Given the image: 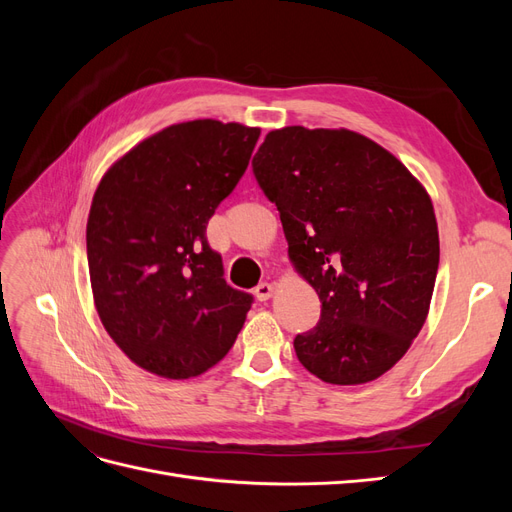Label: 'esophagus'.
<instances>
[{"instance_id":"1","label":"esophagus","mask_w":512,"mask_h":512,"mask_svg":"<svg viewBox=\"0 0 512 512\" xmlns=\"http://www.w3.org/2000/svg\"><path fill=\"white\" fill-rule=\"evenodd\" d=\"M256 297H258V301H269L271 297H273V292H275V286L273 284H269V282H262V284H258L256 286Z\"/></svg>"}]
</instances>
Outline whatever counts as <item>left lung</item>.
I'll use <instances>...</instances> for the list:
<instances>
[{"instance_id":"1","label":"left lung","mask_w":512,"mask_h":512,"mask_svg":"<svg viewBox=\"0 0 512 512\" xmlns=\"http://www.w3.org/2000/svg\"><path fill=\"white\" fill-rule=\"evenodd\" d=\"M252 166L280 211L294 271L322 303L316 327L294 337L297 359L329 384L380 378L429 314L440 239L427 190L346 128L273 130Z\"/></svg>"}]
</instances>
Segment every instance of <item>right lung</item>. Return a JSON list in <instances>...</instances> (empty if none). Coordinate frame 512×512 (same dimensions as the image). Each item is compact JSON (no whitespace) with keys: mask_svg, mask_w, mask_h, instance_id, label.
<instances>
[{"mask_svg":"<svg viewBox=\"0 0 512 512\" xmlns=\"http://www.w3.org/2000/svg\"><path fill=\"white\" fill-rule=\"evenodd\" d=\"M260 128L173 123L106 170L87 218V262L106 333L149 374L185 380L222 361L252 294L230 288L207 222L250 164Z\"/></svg>","mask_w":512,"mask_h":512,"instance_id":"add662e5","label":"right lung"}]
</instances>
